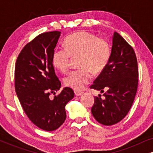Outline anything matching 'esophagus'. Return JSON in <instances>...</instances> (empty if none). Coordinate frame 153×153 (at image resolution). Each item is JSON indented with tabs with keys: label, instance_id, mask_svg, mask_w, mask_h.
Listing matches in <instances>:
<instances>
[{
	"label": "esophagus",
	"instance_id": "esophagus-1",
	"mask_svg": "<svg viewBox=\"0 0 153 153\" xmlns=\"http://www.w3.org/2000/svg\"><path fill=\"white\" fill-rule=\"evenodd\" d=\"M74 94L76 96H80L83 94V92H81V91H74Z\"/></svg>",
	"mask_w": 153,
	"mask_h": 153
}]
</instances>
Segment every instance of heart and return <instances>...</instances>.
Instances as JSON below:
<instances>
[{
  "instance_id": "heart-1",
  "label": "heart",
  "mask_w": 153,
  "mask_h": 153,
  "mask_svg": "<svg viewBox=\"0 0 153 153\" xmlns=\"http://www.w3.org/2000/svg\"><path fill=\"white\" fill-rule=\"evenodd\" d=\"M64 49L53 52L51 62L54 68L62 73L68 72L71 58L79 57V70L72 71L64 79L66 86L79 91L93 79V71L96 74L103 71L109 62L111 47L104 38L86 31H78L68 35L63 42Z\"/></svg>"
}]
</instances>
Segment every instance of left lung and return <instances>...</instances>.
Instances as JSON below:
<instances>
[{
    "label": "left lung",
    "instance_id": "1",
    "mask_svg": "<svg viewBox=\"0 0 153 153\" xmlns=\"http://www.w3.org/2000/svg\"><path fill=\"white\" fill-rule=\"evenodd\" d=\"M137 59L133 48L114 32L111 56L107 66L94 81L91 88L104 93L95 97L91 112L95 120L106 126L116 124L132 106L138 88Z\"/></svg>",
    "mask_w": 153,
    "mask_h": 153
}]
</instances>
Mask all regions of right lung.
Here are the masks:
<instances>
[{"instance_id": "add662e5", "label": "right lung", "mask_w": 153, "mask_h": 153, "mask_svg": "<svg viewBox=\"0 0 153 153\" xmlns=\"http://www.w3.org/2000/svg\"><path fill=\"white\" fill-rule=\"evenodd\" d=\"M60 31L43 33L26 44L19 54L14 70V87L24 112L33 124L45 131H53L66 119L65 105L74 97L72 88L61 86L51 57Z\"/></svg>"}]
</instances>
